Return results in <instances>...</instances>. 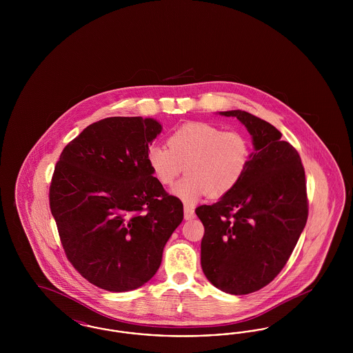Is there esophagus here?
I'll return each instance as SVG.
<instances>
[{"instance_id":"34e87169","label":"esophagus","mask_w":353,"mask_h":353,"mask_svg":"<svg viewBox=\"0 0 353 353\" xmlns=\"http://www.w3.org/2000/svg\"><path fill=\"white\" fill-rule=\"evenodd\" d=\"M184 219H186V221H190V219H194V210H193V208H192V206L185 205Z\"/></svg>"}]
</instances>
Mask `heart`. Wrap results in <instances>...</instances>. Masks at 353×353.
<instances>
[{"mask_svg":"<svg viewBox=\"0 0 353 353\" xmlns=\"http://www.w3.org/2000/svg\"><path fill=\"white\" fill-rule=\"evenodd\" d=\"M252 145L246 134L223 131L210 123L192 121L168 136V147L151 145L147 163L153 177L164 186L188 172L172 193L186 205L203 196L219 199L229 194L249 168Z\"/></svg>","mask_w":353,"mask_h":353,"instance_id":"obj_1","label":"heart"}]
</instances>
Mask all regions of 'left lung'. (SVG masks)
Masks as SVG:
<instances>
[{"label":"left lung","instance_id":"1","mask_svg":"<svg viewBox=\"0 0 353 353\" xmlns=\"http://www.w3.org/2000/svg\"><path fill=\"white\" fill-rule=\"evenodd\" d=\"M252 134V159L234 189L196 209L205 234L202 271L232 295L261 290L285 268L308 216L299 153L268 121L241 110L222 111Z\"/></svg>","mask_w":353,"mask_h":353}]
</instances>
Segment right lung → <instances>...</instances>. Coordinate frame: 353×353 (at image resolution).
Wrapping results in <instances>:
<instances>
[{
  "label": "right lung",
  "instance_id": "1",
  "mask_svg": "<svg viewBox=\"0 0 353 353\" xmlns=\"http://www.w3.org/2000/svg\"><path fill=\"white\" fill-rule=\"evenodd\" d=\"M156 119H103L61 153L50 185L51 214L71 265L112 292L145 285L184 219L183 202L151 173L147 151Z\"/></svg>",
  "mask_w": 353,
  "mask_h": 353
}]
</instances>
